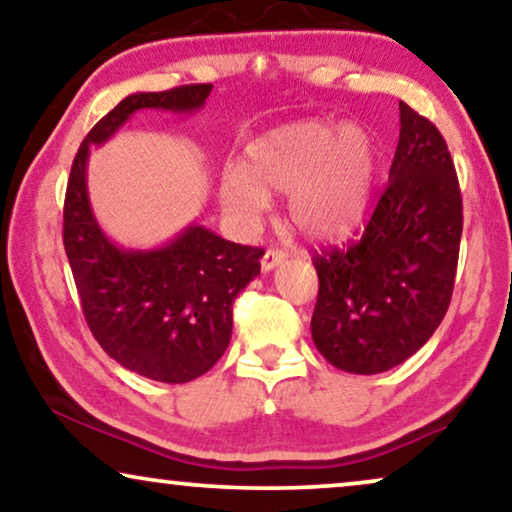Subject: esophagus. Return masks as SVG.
<instances>
[{
    "label": "esophagus",
    "instance_id": "34e87169",
    "mask_svg": "<svg viewBox=\"0 0 512 512\" xmlns=\"http://www.w3.org/2000/svg\"><path fill=\"white\" fill-rule=\"evenodd\" d=\"M286 258V254L282 249H268L263 254V258H261V268H263V272H270V270H275L279 263H282Z\"/></svg>",
    "mask_w": 512,
    "mask_h": 512
}]
</instances>
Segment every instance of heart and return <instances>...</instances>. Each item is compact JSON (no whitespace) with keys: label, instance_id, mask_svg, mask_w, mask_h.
Here are the masks:
<instances>
[{"label":"heart","instance_id":"heart-1","mask_svg":"<svg viewBox=\"0 0 512 512\" xmlns=\"http://www.w3.org/2000/svg\"><path fill=\"white\" fill-rule=\"evenodd\" d=\"M382 165V146L366 125L307 118L275 128L247 146V167L221 172V200L235 219L254 221L268 191L286 193L296 230L328 240L366 214Z\"/></svg>","mask_w":512,"mask_h":512}]
</instances>
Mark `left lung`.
Instances as JSON below:
<instances>
[{
    "mask_svg": "<svg viewBox=\"0 0 512 512\" xmlns=\"http://www.w3.org/2000/svg\"><path fill=\"white\" fill-rule=\"evenodd\" d=\"M389 184L356 240L314 251L312 340L328 363L375 375L410 359L452 300L464 207L440 130L405 102Z\"/></svg>",
    "mask_w": 512,
    "mask_h": 512,
    "instance_id": "1",
    "label": "left lung"
}]
</instances>
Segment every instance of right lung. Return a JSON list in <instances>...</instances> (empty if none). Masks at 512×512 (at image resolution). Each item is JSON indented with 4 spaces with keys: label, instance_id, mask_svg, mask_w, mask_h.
Here are the masks:
<instances>
[{
    "label": "right lung",
    "instance_id": "obj_1",
    "mask_svg": "<svg viewBox=\"0 0 512 512\" xmlns=\"http://www.w3.org/2000/svg\"><path fill=\"white\" fill-rule=\"evenodd\" d=\"M212 83L118 102L83 139L69 172L62 242L86 324L111 359L156 382L184 384L205 375L228 349L233 300L258 272L261 247L188 226L160 249H121L97 226L88 200L90 146H100L139 109L198 111Z\"/></svg>",
    "mask_w": 512,
    "mask_h": 512
}]
</instances>
